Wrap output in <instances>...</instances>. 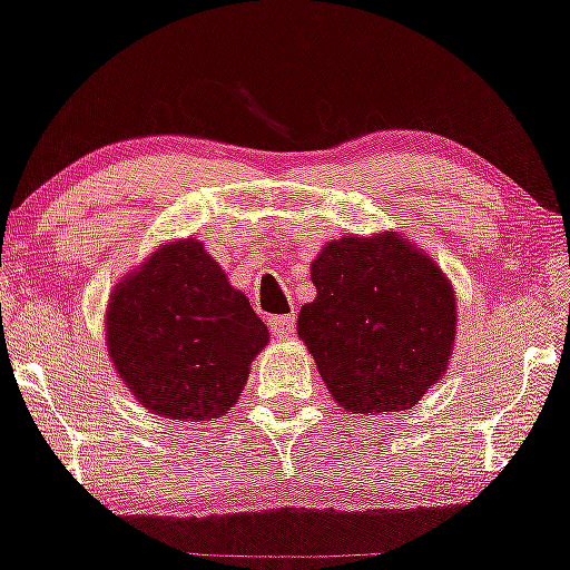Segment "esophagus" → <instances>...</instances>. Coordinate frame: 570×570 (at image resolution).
Instances as JSON below:
<instances>
[{"mask_svg": "<svg viewBox=\"0 0 570 570\" xmlns=\"http://www.w3.org/2000/svg\"><path fill=\"white\" fill-rule=\"evenodd\" d=\"M267 324H271L273 335H276L278 340H286V337H292L297 318H294V313H286V316H273Z\"/></svg>", "mask_w": 570, "mask_h": 570, "instance_id": "obj_1", "label": "esophagus"}]
</instances>
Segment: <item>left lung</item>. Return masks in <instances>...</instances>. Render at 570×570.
I'll list each match as a JSON object with an SVG mask.
<instances>
[{"label":"left lung","mask_w":570,"mask_h":570,"mask_svg":"<svg viewBox=\"0 0 570 570\" xmlns=\"http://www.w3.org/2000/svg\"><path fill=\"white\" fill-rule=\"evenodd\" d=\"M316 299L297 335L322 381L348 412H402L448 372L455 348V292L407 235H343L311 263Z\"/></svg>","instance_id":"left-lung-1"}]
</instances>
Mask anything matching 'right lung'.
Instances as JSON below:
<instances>
[{
    "label": "right lung",
    "instance_id": "obj_1",
    "mask_svg": "<svg viewBox=\"0 0 570 570\" xmlns=\"http://www.w3.org/2000/svg\"><path fill=\"white\" fill-rule=\"evenodd\" d=\"M104 326L126 389L171 421L225 415L271 337L198 238L168 240L117 281Z\"/></svg>",
    "mask_w": 570,
    "mask_h": 570
}]
</instances>
